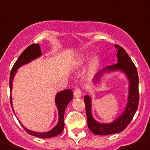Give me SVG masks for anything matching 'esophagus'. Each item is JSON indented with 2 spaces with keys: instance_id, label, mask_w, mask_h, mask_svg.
<instances>
[{
  "instance_id": "1",
  "label": "esophagus",
  "mask_w": 150,
  "mask_h": 150,
  "mask_svg": "<svg viewBox=\"0 0 150 150\" xmlns=\"http://www.w3.org/2000/svg\"><path fill=\"white\" fill-rule=\"evenodd\" d=\"M81 95H82V93H81V89H79V88L75 89V91H74V97H76V98H79V97H81Z\"/></svg>"
}]
</instances>
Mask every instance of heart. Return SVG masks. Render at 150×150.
I'll return each mask as SVG.
<instances>
[{
    "mask_svg": "<svg viewBox=\"0 0 150 150\" xmlns=\"http://www.w3.org/2000/svg\"><path fill=\"white\" fill-rule=\"evenodd\" d=\"M87 60H88V57L84 55H81L80 57H79V59H78L77 62H78L79 64H83V63L85 62Z\"/></svg>",
    "mask_w": 150,
    "mask_h": 150,
    "instance_id": "1",
    "label": "heart"
}]
</instances>
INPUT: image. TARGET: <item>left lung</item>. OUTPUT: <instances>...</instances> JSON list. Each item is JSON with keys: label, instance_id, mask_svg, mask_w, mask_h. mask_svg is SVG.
<instances>
[{"label": "left lung", "instance_id": "1", "mask_svg": "<svg viewBox=\"0 0 150 150\" xmlns=\"http://www.w3.org/2000/svg\"><path fill=\"white\" fill-rule=\"evenodd\" d=\"M115 47L118 50L116 64L109 66L98 71L93 78V83L97 84L101 77L106 72L114 71H122L128 79V97L125 109L115 120L110 123H100L93 118L91 112V98L88 95L84 96L86 114L88 118V126L91 132L97 135H109L119 133L125 130L129 125L133 117L136 113L139 103V89H138V73L137 68L126 51L121 46L116 44Z\"/></svg>", "mask_w": 150, "mask_h": 150}]
</instances>
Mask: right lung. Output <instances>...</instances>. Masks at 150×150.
<instances>
[{
  "mask_svg": "<svg viewBox=\"0 0 150 150\" xmlns=\"http://www.w3.org/2000/svg\"><path fill=\"white\" fill-rule=\"evenodd\" d=\"M42 55L41 50V47L38 44H32L21 53V55L18 58L15 64L13 66L11 71H10V104H11V107L13 109V104H12V95H11V91L13 88V81L14 76H15L17 69L19 67L23 66V65L27 64L30 62L32 60L37 59ZM73 98V92L71 90L66 89L64 91H62L60 92H58L56 95L55 97V103L57 105V109H58V114H59V119H58V123L57 125L53 127V129L47 132H36V131H30L27 129L26 127L23 125V124L21 123L20 121L19 120V123L23 127L25 130L28 134L32 136L37 137L40 138H50L55 137L57 135H59V134L62 133L64 128V113L66 108L69 103L71 101ZM13 111L14 112V109H13Z\"/></svg>",
  "mask_w": 150,
  "mask_h": 150,
  "instance_id": "add662e5",
  "label": "right lung"
}]
</instances>
